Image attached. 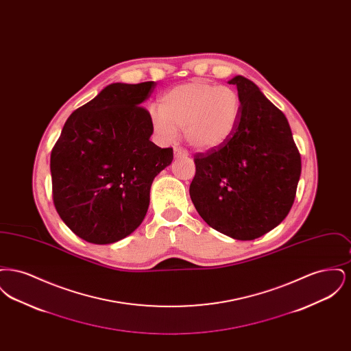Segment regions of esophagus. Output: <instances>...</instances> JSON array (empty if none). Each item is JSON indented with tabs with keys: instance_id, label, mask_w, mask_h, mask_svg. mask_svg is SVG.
<instances>
[{
	"instance_id": "esophagus-1",
	"label": "esophagus",
	"mask_w": 351,
	"mask_h": 351,
	"mask_svg": "<svg viewBox=\"0 0 351 351\" xmlns=\"http://www.w3.org/2000/svg\"><path fill=\"white\" fill-rule=\"evenodd\" d=\"M186 156H188V154H186L185 151L182 150V149H179V147H175V149H173V158H175V159L186 158Z\"/></svg>"
}]
</instances>
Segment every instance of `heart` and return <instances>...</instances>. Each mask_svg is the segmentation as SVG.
I'll list each match as a JSON object with an SVG mask.
<instances>
[{"label":"heart","mask_w":351,"mask_h":351,"mask_svg":"<svg viewBox=\"0 0 351 351\" xmlns=\"http://www.w3.org/2000/svg\"><path fill=\"white\" fill-rule=\"evenodd\" d=\"M149 117L160 142L171 143L184 130L193 150L210 152L223 147L237 133L242 100L233 88L189 82L168 90L160 99V109L151 108Z\"/></svg>","instance_id":"obj_1"}]
</instances>
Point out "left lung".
I'll list each match as a JSON object with an SVG mask.
<instances>
[{"mask_svg": "<svg viewBox=\"0 0 351 351\" xmlns=\"http://www.w3.org/2000/svg\"><path fill=\"white\" fill-rule=\"evenodd\" d=\"M242 117L233 138L218 150L195 155L189 186L201 218L234 239L251 241L276 228L289 213L301 159L289 123L256 84L238 75Z\"/></svg>", "mask_w": 351, "mask_h": 351, "instance_id": "left-lung-1", "label": "left lung"}]
</instances>
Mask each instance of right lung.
Here are the masks:
<instances>
[{
    "label": "right lung",
    "instance_id": "add662e5",
    "mask_svg": "<svg viewBox=\"0 0 351 351\" xmlns=\"http://www.w3.org/2000/svg\"><path fill=\"white\" fill-rule=\"evenodd\" d=\"M156 84L113 83L76 109L51 152L53 204L84 241L109 245L130 235L150 205L151 184L172 163V149L150 141L141 104Z\"/></svg>",
    "mask_w": 351,
    "mask_h": 351
}]
</instances>
